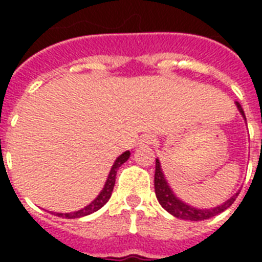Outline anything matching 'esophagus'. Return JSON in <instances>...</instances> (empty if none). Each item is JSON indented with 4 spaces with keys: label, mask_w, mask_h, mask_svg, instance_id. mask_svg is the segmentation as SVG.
I'll use <instances>...</instances> for the list:
<instances>
[{
    "label": "esophagus",
    "mask_w": 262,
    "mask_h": 262,
    "mask_svg": "<svg viewBox=\"0 0 262 262\" xmlns=\"http://www.w3.org/2000/svg\"><path fill=\"white\" fill-rule=\"evenodd\" d=\"M154 143H155V136L151 135V133H145L139 140V144L141 147H147V145H151Z\"/></svg>",
    "instance_id": "obj_1"
}]
</instances>
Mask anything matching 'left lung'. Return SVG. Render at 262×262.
Masks as SVG:
<instances>
[{
  "label": "left lung",
  "instance_id": "left-lung-1",
  "mask_svg": "<svg viewBox=\"0 0 262 262\" xmlns=\"http://www.w3.org/2000/svg\"><path fill=\"white\" fill-rule=\"evenodd\" d=\"M238 110H239L241 115L244 117V119L246 121V117H245V113L242 110V107L238 102H235ZM155 193L156 199L159 201V204L162 207L171 213L175 217H179V219L183 220H191V222H200V220L211 219L213 216L219 215L223 211H226L227 208H230L232 205V203L235 201L236 195L239 193H235L232 195L231 199H228L226 203L220 204L215 208H209V209H200V208H194L189 205V204L183 203L182 200L178 199L177 194H175L172 189L168 185L167 179L164 177V172L162 170V166H160L159 159H156V166H155Z\"/></svg>",
  "mask_w": 262,
  "mask_h": 262
}]
</instances>
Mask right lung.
Segmentation results:
<instances>
[{"mask_svg":"<svg viewBox=\"0 0 262 262\" xmlns=\"http://www.w3.org/2000/svg\"><path fill=\"white\" fill-rule=\"evenodd\" d=\"M129 156H130V152L125 151L122 155H119L118 158H117V160H115L114 164H113V167H111L110 172H108V177H107L106 183H104L103 189L100 190L98 197H96L92 203L88 204L87 207H84L83 209H80V211L71 212V213H57V212H55V215L59 216V217H63V219H79V217L91 215V213H94V212H96L98 209H100V208H102L103 205L110 200L111 193H113V189H114V185H115V175H117V170H118V168L121 167V166H122L127 159H129Z\"/></svg>","mask_w":262,"mask_h":262,"instance_id":"obj_1","label":"right lung"}]
</instances>
